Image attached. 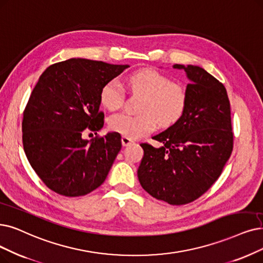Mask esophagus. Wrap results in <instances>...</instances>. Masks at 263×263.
Returning a JSON list of instances; mask_svg holds the SVG:
<instances>
[{"instance_id":"esophagus-1","label":"esophagus","mask_w":263,"mask_h":263,"mask_svg":"<svg viewBox=\"0 0 263 263\" xmlns=\"http://www.w3.org/2000/svg\"><path fill=\"white\" fill-rule=\"evenodd\" d=\"M132 143H134V141L130 138L125 137V136H123V137H122V144H123V146H127V145H129Z\"/></svg>"}]
</instances>
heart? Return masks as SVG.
<instances>
[{
    "instance_id": "b5f03b06",
    "label": "heart",
    "mask_w": 263,
    "mask_h": 263,
    "mask_svg": "<svg viewBox=\"0 0 263 263\" xmlns=\"http://www.w3.org/2000/svg\"><path fill=\"white\" fill-rule=\"evenodd\" d=\"M127 84L134 93L145 96L141 108L143 114L122 112L112 115L109 119L111 130L135 139L152 133L157 122L163 127H168L183 115L187 102L186 89L162 72L152 68L140 69L132 73ZM125 98V90L118 79L108 81L100 90V102L110 111L120 109Z\"/></svg>"
}]
</instances>
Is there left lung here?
Returning <instances> with one entry per match:
<instances>
[{"instance_id": "obj_1", "label": "left lung", "mask_w": 263, "mask_h": 263, "mask_svg": "<svg viewBox=\"0 0 263 263\" xmlns=\"http://www.w3.org/2000/svg\"><path fill=\"white\" fill-rule=\"evenodd\" d=\"M184 69L186 85L184 113L165 132L148 142L138 168L141 186L151 196L171 205H185L202 196L216 182L233 150L230 100L226 87L203 68Z\"/></svg>"}]
</instances>
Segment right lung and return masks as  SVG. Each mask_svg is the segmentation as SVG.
Returning <instances> with one entry per match:
<instances>
[{
  "label": "right lung",
  "instance_id": "obj_1",
  "mask_svg": "<svg viewBox=\"0 0 263 263\" xmlns=\"http://www.w3.org/2000/svg\"><path fill=\"white\" fill-rule=\"evenodd\" d=\"M126 68L71 58L42 73L24 111L23 144L30 165L51 191L83 196L106 180L122 148L121 135L90 140L82 135L102 128L100 90Z\"/></svg>",
  "mask_w": 263,
  "mask_h": 263
}]
</instances>
